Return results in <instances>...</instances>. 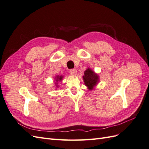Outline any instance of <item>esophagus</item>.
Wrapping results in <instances>:
<instances>
[{
	"label": "esophagus",
	"mask_w": 149,
	"mask_h": 149,
	"mask_svg": "<svg viewBox=\"0 0 149 149\" xmlns=\"http://www.w3.org/2000/svg\"><path fill=\"white\" fill-rule=\"evenodd\" d=\"M70 74L71 75H75L76 73H77V70L76 69H71L70 70Z\"/></svg>",
	"instance_id": "34e87169"
}]
</instances>
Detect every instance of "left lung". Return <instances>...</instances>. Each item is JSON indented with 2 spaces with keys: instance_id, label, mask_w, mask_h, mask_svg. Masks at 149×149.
Here are the masks:
<instances>
[{
  "instance_id": "left-lung-1",
  "label": "left lung",
  "mask_w": 149,
  "mask_h": 149,
  "mask_svg": "<svg viewBox=\"0 0 149 149\" xmlns=\"http://www.w3.org/2000/svg\"><path fill=\"white\" fill-rule=\"evenodd\" d=\"M83 78L84 84L88 87L89 90H93L100 81L99 75L94 73V71L90 69V68H88L84 71Z\"/></svg>"
}]
</instances>
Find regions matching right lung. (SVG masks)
<instances>
[{"label": "right lung", "instance_id": "1", "mask_svg": "<svg viewBox=\"0 0 149 149\" xmlns=\"http://www.w3.org/2000/svg\"><path fill=\"white\" fill-rule=\"evenodd\" d=\"M63 76H58V75H57V76H56L55 78V83L56 86H58L57 84H58V82L61 81L62 80V79H63Z\"/></svg>", "mask_w": 149, "mask_h": 149}]
</instances>
